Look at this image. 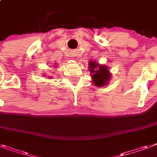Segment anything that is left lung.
I'll list each match as a JSON object with an SVG mask.
<instances>
[{"mask_svg": "<svg viewBox=\"0 0 157 157\" xmlns=\"http://www.w3.org/2000/svg\"><path fill=\"white\" fill-rule=\"evenodd\" d=\"M88 68L91 74L93 85L99 87L107 85L111 77L108 67L104 65H99L95 62L90 61Z\"/></svg>", "mask_w": 157, "mask_h": 157, "instance_id": "8db88e82", "label": "left lung"}]
</instances>
